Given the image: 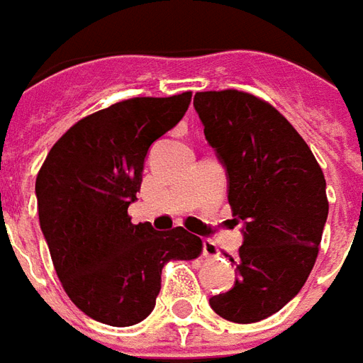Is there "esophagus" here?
Masks as SVG:
<instances>
[{"label": "esophagus", "instance_id": "1", "mask_svg": "<svg viewBox=\"0 0 363 363\" xmlns=\"http://www.w3.org/2000/svg\"><path fill=\"white\" fill-rule=\"evenodd\" d=\"M203 256L205 258H215V256H218V248L217 244L213 242V240H203Z\"/></svg>", "mask_w": 363, "mask_h": 363}]
</instances>
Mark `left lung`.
<instances>
[{"instance_id": "8db88e82", "label": "left lung", "mask_w": 363, "mask_h": 363, "mask_svg": "<svg viewBox=\"0 0 363 363\" xmlns=\"http://www.w3.org/2000/svg\"><path fill=\"white\" fill-rule=\"evenodd\" d=\"M194 107L242 223L235 287L209 305L233 323H258L284 309L315 266L328 217L325 174L291 123L256 95L199 91Z\"/></svg>"}]
</instances>
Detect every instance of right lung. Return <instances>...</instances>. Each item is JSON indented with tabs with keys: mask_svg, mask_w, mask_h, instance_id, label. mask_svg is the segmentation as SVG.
<instances>
[{
	"mask_svg": "<svg viewBox=\"0 0 363 363\" xmlns=\"http://www.w3.org/2000/svg\"><path fill=\"white\" fill-rule=\"evenodd\" d=\"M191 91L133 97L78 121L50 148L37 176L38 220L54 269L87 317L130 326L152 313L162 268L194 259L201 238L176 227L133 225L148 150L186 115Z\"/></svg>",
	"mask_w": 363,
	"mask_h": 363,
	"instance_id": "right-lung-1",
	"label": "right lung"
}]
</instances>
